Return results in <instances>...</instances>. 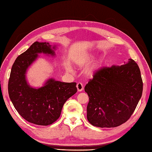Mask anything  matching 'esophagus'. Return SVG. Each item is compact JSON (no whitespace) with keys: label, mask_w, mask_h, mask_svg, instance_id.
<instances>
[{"label":"esophagus","mask_w":152,"mask_h":152,"mask_svg":"<svg viewBox=\"0 0 152 152\" xmlns=\"http://www.w3.org/2000/svg\"><path fill=\"white\" fill-rule=\"evenodd\" d=\"M76 88H77V89H78V91H82L83 90V86L82 83L80 82H78V83H77Z\"/></svg>","instance_id":"obj_1"}]
</instances>
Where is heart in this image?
Wrapping results in <instances>:
<instances>
[{
  "mask_svg": "<svg viewBox=\"0 0 152 152\" xmlns=\"http://www.w3.org/2000/svg\"><path fill=\"white\" fill-rule=\"evenodd\" d=\"M93 59V56H88L86 57L83 58V59H82L81 61V63H86V62H88V61H90L91 60H92ZM100 63H101V61H100ZM96 66L95 67H93L91 69H89L88 70L86 71V74L88 76H91L93 75V74H94L95 71L96 70Z\"/></svg>",
  "mask_w": 152,
  "mask_h": 152,
  "instance_id": "obj_1",
  "label": "heart"
}]
</instances>
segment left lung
Listing matches in <instances>:
<instances>
[{
    "label": "left lung",
    "instance_id": "left-lung-1",
    "mask_svg": "<svg viewBox=\"0 0 152 152\" xmlns=\"http://www.w3.org/2000/svg\"><path fill=\"white\" fill-rule=\"evenodd\" d=\"M89 101L87 118L95 127H115L130 118L140 99L143 83L137 63L98 70L85 87Z\"/></svg>",
    "mask_w": 152,
    "mask_h": 152
}]
</instances>
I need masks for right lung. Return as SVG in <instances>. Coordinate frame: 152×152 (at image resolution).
Here are the masks:
<instances>
[{
  "instance_id": "obj_1",
  "label": "right lung",
  "mask_w": 152,
  "mask_h": 152,
  "mask_svg": "<svg viewBox=\"0 0 152 152\" xmlns=\"http://www.w3.org/2000/svg\"><path fill=\"white\" fill-rule=\"evenodd\" d=\"M56 48L48 42H35L17 57L12 67L8 82L10 99L19 115L35 125L46 126L57 121L64 103L77 92L76 82H61L50 78L37 89L27 82V70L37 59L38 54L55 56Z\"/></svg>"
}]
</instances>
